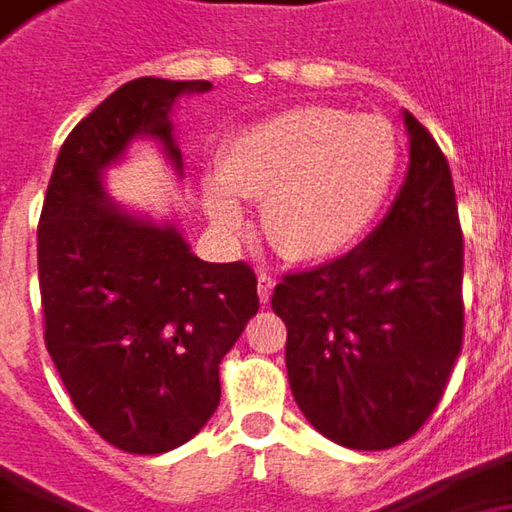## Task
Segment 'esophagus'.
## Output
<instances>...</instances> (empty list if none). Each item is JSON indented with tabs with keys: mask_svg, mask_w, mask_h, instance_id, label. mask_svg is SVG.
Listing matches in <instances>:
<instances>
[{
	"mask_svg": "<svg viewBox=\"0 0 512 512\" xmlns=\"http://www.w3.org/2000/svg\"><path fill=\"white\" fill-rule=\"evenodd\" d=\"M273 287H276V278H270L267 273L259 276V301L267 303L270 301V295H273Z\"/></svg>",
	"mask_w": 512,
	"mask_h": 512,
	"instance_id": "esophagus-1",
	"label": "esophagus"
}]
</instances>
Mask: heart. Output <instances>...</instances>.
I'll use <instances>...</instances> for the list:
<instances>
[{"label": "heart", "mask_w": 512, "mask_h": 512, "mask_svg": "<svg viewBox=\"0 0 512 512\" xmlns=\"http://www.w3.org/2000/svg\"><path fill=\"white\" fill-rule=\"evenodd\" d=\"M398 161L396 128L384 116L284 108L222 144L217 178L203 181V206L220 234L236 236L245 228L239 200H262V234L281 259L334 262L379 220Z\"/></svg>", "instance_id": "b5f03b06"}]
</instances>
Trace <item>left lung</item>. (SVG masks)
<instances>
[{
  "label": "left lung",
  "instance_id": "obj_1",
  "mask_svg": "<svg viewBox=\"0 0 512 512\" xmlns=\"http://www.w3.org/2000/svg\"><path fill=\"white\" fill-rule=\"evenodd\" d=\"M410 164L373 234L284 276L287 376L303 418L345 449L410 440L438 407L463 343V234L446 155L404 111Z\"/></svg>",
  "mask_w": 512,
  "mask_h": 512
}]
</instances>
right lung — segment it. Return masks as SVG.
<instances>
[{
	"mask_svg": "<svg viewBox=\"0 0 512 512\" xmlns=\"http://www.w3.org/2000/svg\"><path fill=\"white\" fill-rule=\"evenodd\" d=\"M209 80L139 77L63 142L38 222L44 340L77 412L111 446L164 454L220 404V362L259 312L245 262L197 259L175 220L125 209L105 172L155 142L183 178L172 108Z\"/></svg>",
	"mask_w": 512,
	"mask_h": 512,
	"instance_id": "obj_1",
	"label": "right lung"
}]
</instances>
